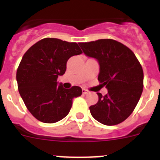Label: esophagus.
Here are the masks:
<instances>
[{"label": "esophagus", "mask_w": 160, "mask_h": 160, "mask_svg": "<svg viewBox=\"0 0 160 160\" xmlns=\"http://www.w3.org/2000/svg\"><path fill=\"white\" fill-rule=\"evenodd\" d=\"M88 92H89V91H88V90H86V89H82V93H83V94H88Z\"/></svg>", "instance_id": "esophagus-1"}]
</instances>
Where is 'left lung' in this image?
Returning <instances> with one entry per match:
<instances>
[{
  "mask_svg": "<svg viewBox=\"0 0 160 160\" xmlns=\"http://www.w3.org/2000/svg\"><path fill=\"white\" fill-rule=\"evenodd\" d=\"M86 56L99 65L98 80L108 94L97 93L98 101L90 106V114L104 125H117L127 119L140 98L143 71L135 53L123 44L112 39L79 43Z\"/></svg>",
  "mask_w": 160,
  "mask_h": 160,
  "instance_id": "obj_1",
  "label": "left lung"
}]
</instances>
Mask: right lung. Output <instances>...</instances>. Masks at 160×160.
<instances>
[{
  "label": "right lung",
  "mask_w": 160,
  "mask_h": 160,
  "mask_svg": "<svg viewBox=\"0 0 160 160\" xmlns=\"http://www.w3.org/2000/svg\"><path fill=\"white\" fill-rule=\"evenodd\" d=\"M82 53L76 42L44 38L24 54L17 70L20 95L29 112L46 123L58 122L69 114L73 98L82 89H65L57 82L66 70L68 59Z\"/></svg>",
  "instance_id": "add662e5"
}]
</instances>
